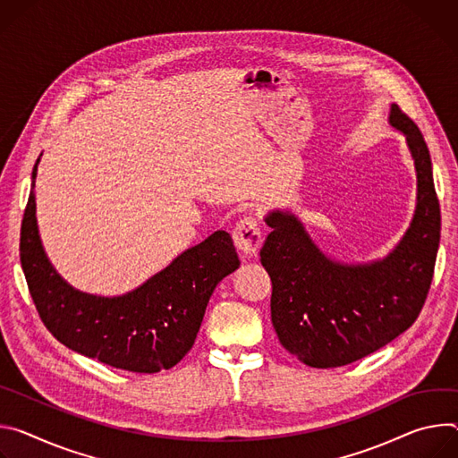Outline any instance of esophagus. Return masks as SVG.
I'll return each mask as SVG.
<instances>
[{"instance_id":"34e87169","label":"esophagus","mask_w":458,"mask_h":458,"mask_svg":"<svg viewBox=\"0 0 458 458\" xmlns=\"http://www.w3.org/2000/svg\"><path fill=\"white\" fill-rule=\"evenodd\" d=\"M233 240L245 259L257 257L262 245V231L255 218L243 216L233 229Z\"/></svg>"}]
</instances>
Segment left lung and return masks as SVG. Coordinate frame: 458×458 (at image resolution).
Instances as JSON below:
<instances>
[{
    "label": "left lung",
    "instance_id": "1",
    "mask_svg": "<svg viewBox=\"0 0 458 458\" xmlns=\"http://www.w3.org/2000/svg\"><path fill=\"white\" fill-rule=\"evenodd\" d=\"M389 125L408 141L417 171L410 229L382 260L342 264L318 249L289 211H271L260 260L273 282L271 322L280 344L311 368H340L384 347L420 315L440 242L429 148L396 104Z\"/></svg>",
    "mask_w": 458,
    "mask_h": 458
}]
</instances>
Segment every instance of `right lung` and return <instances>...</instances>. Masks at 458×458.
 Returning a JSON list of instances; mask_svg holds the SVG:
<instances>
[{
    "instance_id": "obj_1",
    "label": "right lung",
    "mask_w": 458,
    "mask_h": 458,
    "mask_svg": "<svg viewBox=\"0 0 458 458\" xmlns=\"http://www.w3.org/2000/svg\"><path fill=\"white\" fill-rule=\"evenodd\" d=\"M38 164L39 158L21 222L20 260L41 322L69 349L116 369H171L192 347L215 287L240 266L229 233H213L127 294L81 293L43 250L34 196Z\"/></svg>"
}]
</instances>
